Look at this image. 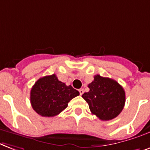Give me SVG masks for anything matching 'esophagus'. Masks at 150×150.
I'll return each instance as SVG.
<instances>
[{
    "label": "esophagus",
    "mask_w": 150,
    "mask_h": 150,
    "mask_svg": "<svg viewBox=\"0 0 150 150\" xmlns=\"http://www.w3.org/2000/svg\"><path fill=\"white\" fill-rule=\"evenodd\" d=\"M79 92H80V95H81V96H82L83 93V89H82V88H81V89H80V90H79Z\"/></svg>",
    "instance_id": "34e87169"
}]
</instances>
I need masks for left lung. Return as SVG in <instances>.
Here are the masks:
<instances>
[{"label": "left lung", "mask_w": 150, "mask_h": 150, "mask_svg": "<svg viewBox=\"0 0 150 150\" xmlns=\"http://www.w3.org/2000/svg\"><path fill=\"white\" fill-rule=\"evenodd\" d=\"M88 88L89 91L83 93L82 97L88 103L92 114L102 120H110L122 111L125 104V91L118 82L96 75Z\"/></svg>", "instance_id": "left-lung-1"}]
</instances>
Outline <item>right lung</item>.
Masks as SVG:
<instances>
[{"instance_id":"obj_1","label":"right lung","mask_w":150,"mask_h":150,"mask_svg":"<svg viewBox=\"0 0 150 150\" xmlns=\"http://www.w3.org/2000/svg\"><path fill=\"white\" fill-rule=\"evenodd\" d=\"M80 95L71 85L58 80L55 74L41 77L30 91V103L36 112L42 117H54L67 107L72 98Z\"/></svg>"}]
</instances>
